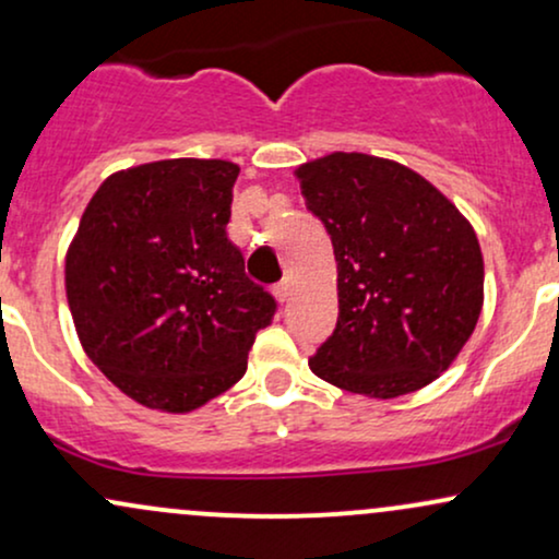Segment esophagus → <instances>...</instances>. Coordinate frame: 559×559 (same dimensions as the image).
I'll return each instance as SVG.
<instances>
[{
    "mask_svg": "<svg viewBox=\"0 0 559 559\" xmlns=\"http://www.w3.org/2000/svg\"><path fill=\"white\" fill-rule=\"evenodd\" d=\"M273 294H275V299L284 305V301H288V297H292V284H288V281H281V284L273 288Z\"/></svg>",
    "mask_w": 559,
    "mask_h": 559,
    "instance_id": "34e87169",
    "label": "esophagus"
}]
</instances>
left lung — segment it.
<instances>
[{"label": "left lung", "instance_id": "obj_1", "mask_svg": "<svg viewBox=\"0 0 559 559\" xmlns=\"http://www.w3.org/2000/svg\"><path fill=\"white\" fill-rule=\"evenodd\" d=\"M294 177L307 211L331 234L338 267V325L309 369L380 401L435 382L481 314L474 226L399 160L335 151L297 166Z\"/></svg>", "mask_w": 559, "mask_h": 559}]
</instances>
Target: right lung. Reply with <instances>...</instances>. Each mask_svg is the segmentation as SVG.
I'll return each instance as SVG.
<instances>
[{
    "mask_svg": "<svg viewBox=\"0 0 559 559\" xmlns=\"http://www.w3.org/2000/svg\"><path fill=\"white\" fill-rule=\"evenodd\" d=\"M239 166L166 158L104 179L67 247L80 346L127 399L190 414L247 372L275 301L226 237Z\"/></svg>",
    "mask_w": 559,
    "mask_h": 559,
    "instance_id": "1",
    "label": "right lung"
}]
</instances>
